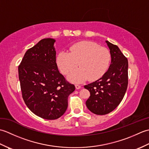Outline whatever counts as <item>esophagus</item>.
I'll list each match as a JSON object with an SVG mask.
<instances>
[{"instance_id":"34e87169","label":"esophagus","mask_w":149,"mask_h":149,"mask_svg":"<svg viewBox=\"0 0 149 149\" xmlns=\"http://www.w3.org/2000/svg\"><path fill=\"white\" fill-rule=\"evenodd\" d=\"M81 88V86H80V85H77V84H75V88H76L77 90H79L80 89V88Z\"/></svg>"}]
</instances>
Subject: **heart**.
I'll list each match as a JSON object with an SVG mask.
<instances>
[{
    "label": "heart",
    "mask_w": 149,
    "mask_h": 149,
    "mask_svg": "<svg viewBox=\"0 0 149 149\" xmlns=\"http://www.w3.org/2000/svg\"><path fill=\"white\" fill-rule=\"evenodd\" d=\"M111 53L105 47L97 43L83 41L72 45L69 52L62 51L57 57V64L60 71L68 75L78 66L69 75V79L75 83H82L88 79H98L105 74L110 64Z\"/></svg>",
    "instance_id": "b5f03b06"
}]
</instances>
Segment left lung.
Instances as JSON below:
<instances>
[{
    "label": "left lung",
    "instance_id": "8db88e82",
    "mask_svg": "<svg viewBox=\"0 0 149 149\" xmlns=\"http://www.w3.org/2000/svg\"><path fill=\"white\" fill-rule=\"evenodd\" d=\"M110 49L111 63L103 76L85 85L90 96L86 105L91 112L99 115H106L121 102L128 85V61L116 45L106 41Z\"/></svg>",
    "mask_w": 149,
    "mask_h": 149
}]
</instances>
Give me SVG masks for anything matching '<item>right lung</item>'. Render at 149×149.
Returning <instances> with one entry per match:
<instances>
[{"label": "right lung", "instance_id": "1", "mask_svg": "<svg viewBox=\"0 0 149 149\" xmlns=\"http://www.w3.org/2000/svg\"><path fill=\"white\" fill-rule=\"evenodd\" d=\"M55 40L45 38L28 49L18 66L22 98L31 111L41 118L56 120L68 107V97L75 89L59 73Z\"/></svg>", "mask_w": 149, "mask_h": 149}]
</instances>
